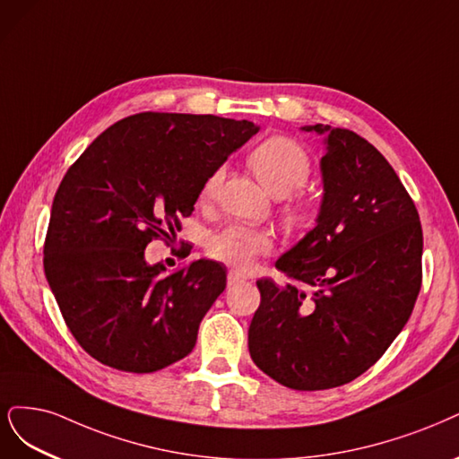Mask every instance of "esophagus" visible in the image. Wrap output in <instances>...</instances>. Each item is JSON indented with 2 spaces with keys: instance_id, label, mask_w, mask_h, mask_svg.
<instances>
[{
  "instance_id": "esophagus-1",
  "label": "esophagus",
  "mask_w": 459,
  "mask_h": 459,
  "mask_svg": "<svg viewBox=\"0 0 459 459\" xmlns=\"http://www.w3.org/2000/svg\"><path fill=\"white\" fill-rule=\"evenodd\" d=\"M241 281H245V275H243V273L235 272V270H230V272H228V284H235V282H241Z\"/></svg>"
}]
</instances>
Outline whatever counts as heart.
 Instances as JSON below:
<instances>
[{
	"label": "heart",
	"instance_id": "obj_1",
	"mask_svg": "<svg viewBox=\"0 0 459 459\" xmlns=\"http://www.w3.org/2000/svg\"><path fill=\"white\" fill-rule=\"evenodd\" d=\"M248 165L256 172L260 182L275 197H287L302 187L311 175L309 155L299 142L289 136H272L264 140L248 155ZM224 180V169L212 170L201 187V203H211ZM289 214L298 212V204L289 203ZM272 250V237L260 230L230 226L212 235L209 241L211 256L228 265L245 270L258 256Z\"/></svg>",
	"mask_w": 459,
	"mask_h": 459
}]
</instances>
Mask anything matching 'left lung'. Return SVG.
Here are the masks:
<instances>
[{
  "instance_id": "left-lung-1",
  "label": "left lung",
  "mask_w": 459,
  "mask_h": 459,
  "mask_svg": "<svg viewBox=\"0 0 459 459\" xmlns=\"http://www.w3.org/2000/svg\"><path fill=\"white\" fill-rule=\"evenodd\" d=\"M317 224L275 267L290 282L256 281L248 328L255 365L298 391L350 384L380 359L421 289L420 214L397 172L368 140L330 125Z\"/></svg>"
}]
</instances>
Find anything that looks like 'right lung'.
<instances>
[{
  "label": "right lung",
  "mask_w": 459,
  "mask_h": 459,
  "mask_svg": "<svg viewBox=\"0 0 459 459\" xmlns=\"http://www.w3.org/2000/svg\"><path fill=\"white\" fill-rule=\"evenodd\" d=\"M258 129L247 119L144 112L114 123L68 169L43 267L92 359L148 374L192 353L204 313L226 289V267L201 258L165 273L144 248L180 231L207 177Z\"/></svg>",
  "instance_id": "right-lung-1"
}]
</instances>
